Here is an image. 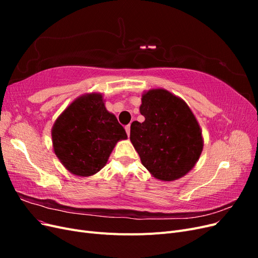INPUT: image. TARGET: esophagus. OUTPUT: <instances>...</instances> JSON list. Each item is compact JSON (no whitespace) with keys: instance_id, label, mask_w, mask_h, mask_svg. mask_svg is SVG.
I'll return each instance as SVG.
<instances>
[{"instance_id":"obj_1","label":"esophagus","mask_w":258,"mask_h":258,"mask_svg":"<svg viewBox=\"0 0 258 258\" xmlns=\"http://www.w3.org/2000/svg\"><path fill=\"white\" fill-rule=\"evenodd\" d=\"M124 129H126V132H127V135L129 137L130 136V124H128V126L124 127Z\"/></svg>"}]
</instances>
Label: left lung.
I'll return each instance as SVG.
<instances>
[{
	"mask_svg": "<svg viewBox=\"0 0 258 258\" xmlns=\"http://www.w3.org/2000/svg\"><path fill=\"white\" fill-rule=\"evenodd\" d=\"M141 101L140 113L145 120L131 123L130 141L142 165L163 182L183 177L204 150L196 116L182 98L163 88L144 91Z\"/></svg>",
	"mask_w": 258,
	"mask_h": 258,
	"instance_id": "8db88e82",
	"label": "left lung"
}]
</instances>
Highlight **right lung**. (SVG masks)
I'll return each mask as SVG.
<instances>
[{
	"mask_svg": "<svg viewBox=\"0 0 258 258\" xmlns=\"http://www.w3.org/2000/svg\"><path fill=\"white\" fill-rule=\"evenodd\" d=\"M104 102L102 93H85L72 101L54 120L52 148L70 173L77 176L98 173L106 165L117 142L128 138Z\"/></svg>",
	"mask_w": 258,
	"mask_h": 258,
	"instance_id": "obj_1",
	"label": "right lung"
}]
</instances>
